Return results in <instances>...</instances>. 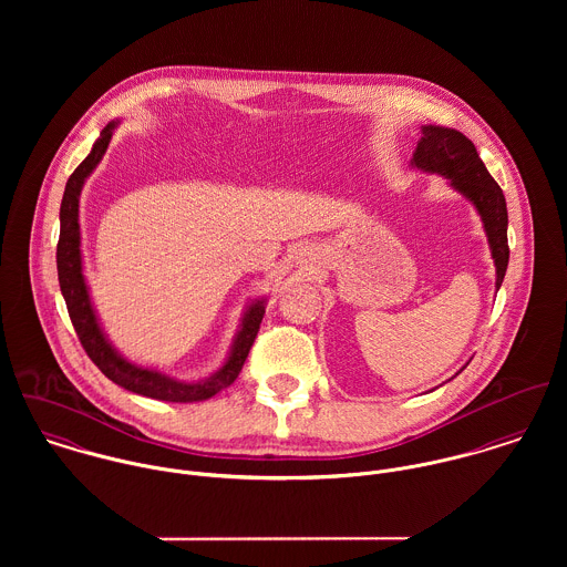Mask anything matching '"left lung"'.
Wrapping results in <instances>:
<instances>
[{
	"instance_id": "obj_1",
	"label": "left lung",
	"mask_w": 567,
	"mask_h": 567,
	"mask_svg": "<svg viewBox=\"0 0 567 567\" xmlns=\"http://www.w3.org/2000/svg\"><path fill=\"white\" fill-rule=\"evenodd\" d=\"M412 165L450 178L452 187L476 205L495 261V288L499 290L508 266V214L502 187L488 174L476 146L454 128L432 124L421 126V140L414 148Z\"/></svg>"
}]
</instances>
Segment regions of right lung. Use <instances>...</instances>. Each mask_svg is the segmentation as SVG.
Returning <instances> with one entry per match:
<instances>
[{
  "label": "right lung",
  "instance_id": "1",
  "mask_svg": "<svg viewBox=\"0 0 567 567\" xmlns=\"http://www.w3.org/2000/svg\"><path fill=\"white\" fill-rule=\"evenodd\" d=\"M115 122H109L100 137L95 140L91 153L86 159L74 169L65 185L63 203H61V236H59V246H56V268H59V284L61 292L68 303V312L72 324L79 333L82 349L86 355L93 360V364L115 384L122 389L153 398V400H163V402H203L220 393L223 389L231 386L236 378L243 371L244 360L255 342V336L259 331V323L264 319V299H257L252 306H248L244 315L243 327L234 340L231 353L227 362L223 364L220 371H216L212 378L203 382H178L174 378H167L155 369H144L137 364H131L124 360L106 340L102 333L100 323L95 319L89 290L84 284L82 275L81 257V225H79V198H81L82 185L84 178L95 169V165L102 159V155L109 148L111 135H113Z\"/></svg>",
  "mask_w": 567,
  "mask_h": 567
}]
</instances>
